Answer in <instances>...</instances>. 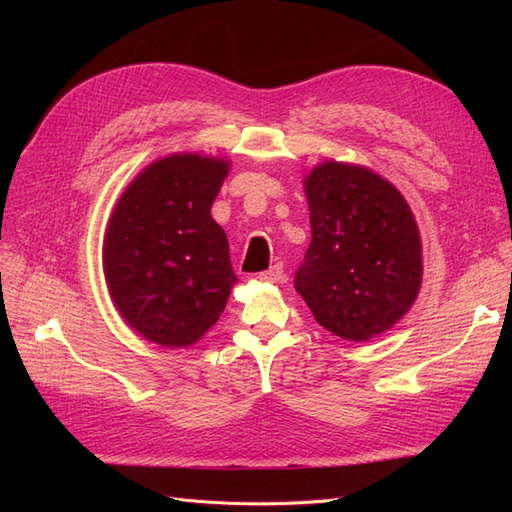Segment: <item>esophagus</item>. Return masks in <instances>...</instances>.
I'll return each instance as SVG.
<instances>
[{"label":"esophagus","mask_w":512,"mask_h":512,"mask_svg":"<svg viewBox=\"0 0 512 512\" xmlns=\"http://www.w3.org/2000/svg\"><path fill=\"white\" fill-rule=\"evenodd\" d=\"M258 280H260V282H269V284H280V282H284V280H286L284 265H280V262H277V265H273L269 271L258 273Z\"/></svg>","instance_id":"obj_1"}]
</instances>
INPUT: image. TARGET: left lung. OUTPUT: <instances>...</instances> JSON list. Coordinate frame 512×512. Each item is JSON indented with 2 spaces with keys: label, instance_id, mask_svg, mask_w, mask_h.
<instances>
[{
  "label": "left lung",
  "instance_id": "1",
  "mask_svg": "<svg viewBox=\"0 0 512 512\" xmlns=\"http://www.w3.org/2000/svg\"><path fill=\"white\" fill-rule=\"evenodd\" d=\"M312 222L294 288L320 327L367 342L404 316L423 280L421 237L393 185L369 168L324 162L305 179Z\"/></svg>",
  "mask_w": 512,
  "mask_h": 512
}]
</instances>
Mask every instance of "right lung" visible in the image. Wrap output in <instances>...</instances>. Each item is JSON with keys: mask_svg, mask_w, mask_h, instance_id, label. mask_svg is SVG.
Masks as SVG:
<instances>
[{"mask_svg": "<svg viewBox=\"0 0 512 512\" xmlns=\"http://www.w3.org/2000/svg\"><path fill=\"white\" fill-rule=\"evenodd\" d=\"M228 164L196 153L153 162L121 194L104 239L111 297L153 344H196L224 312L237 275L211 218Z\"/></svg>", "mask_w": 512, "mask_h": 512, "instance_id": "right-lung-1", "label": "right lung"}]
</instances>
